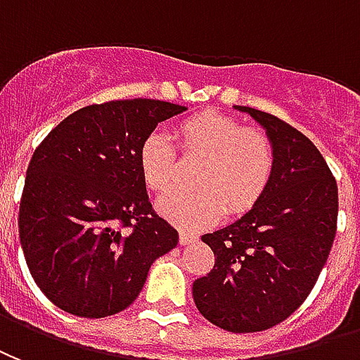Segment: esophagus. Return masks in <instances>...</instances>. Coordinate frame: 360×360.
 Returning a JSON list of instances; mask_svg holds the SVG:
<instances>
[{
    "label": "esophagus",
    "instance_id": "obj_1",
    "mask_svg": "<svg viewBox=\"0 0 360 360\" xmlns=\"http://www.w3.org/2000/svg\"><path fill=\"white\" fill-rule=\"evenodd\" d=\"M193 241H198V236L186 232V230H180V243L182 245H188V243H193Z\"/></svg>",
    "mask_w": 360,
    "mask_h": 360
}]
</instances>
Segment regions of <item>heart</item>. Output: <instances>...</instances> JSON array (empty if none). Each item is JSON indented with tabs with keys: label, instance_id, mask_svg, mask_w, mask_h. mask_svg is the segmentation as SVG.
<instances>
[{
	"label": "heart",
	"instance_id": "b5f03b06",
	"mask_svg": "<svg viewBox=\"0 0 360 360\" xmlns=\"http://www.w3.org/2000/svg\"><path fill=\"white\" fill-rule=\"evenodd\" d=\"M180 149L203 157L195 172L199 188H174L157 199V211L184 228H203L230 212L255 205L274 174V149L263 134L245 130L222 112L207 111L176 128ZM138 165L151 190H167L176 176V149L170 136L153 130L141 141Z\"/></svg>",
	"mask_w": 360,
	"mask_h": 360
}]
</instances>
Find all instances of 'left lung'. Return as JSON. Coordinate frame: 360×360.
<instances>
[{
  "label": "left lung",
  "mask_w": 360,
  "mask_h": 360,
  "mask_svg": "<svg viewBox=\"0 0 360 360\" xmlns=\"http://www.w3.org/2000/svg\"><path fill=\"white\" fill-rule=\"evenodd\" d=\"M234 107L264 128L274 174L241 219L201 236L214 266L193 282V301L209 322L248 334L280 324L316 284L335 238L338 186L307 136L274 115Z\"/></svg>",
  "instance_id": "8db88e82"
}]
</instances>
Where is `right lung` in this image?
<instances>
[{"label": "right lung", "mask_w": 360, "mask_h": 360, "mask_svg": "<svg viewBox=\"0 0 360 360\" xmlns=\"http://www.w3.org/2000/svg\"><path fill=\"white\" fill-rule=\"evenodd\" d=\"M188 109L159 99L88 105L47 134L26 170L18 236L53 305L84 319L124 311L178 232L149 203L143 138Z\"/></svg>", "instance_id": "obj_1"}]
</instances>
